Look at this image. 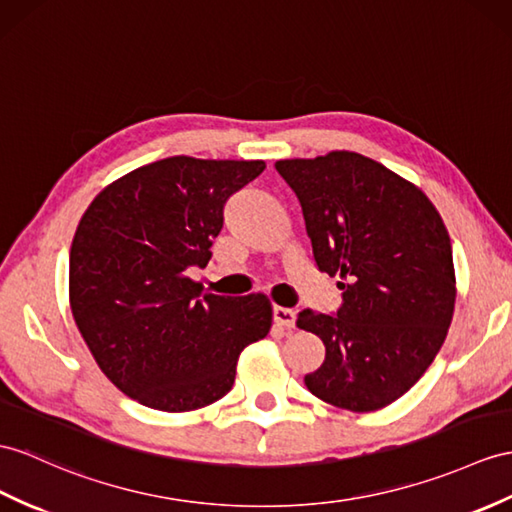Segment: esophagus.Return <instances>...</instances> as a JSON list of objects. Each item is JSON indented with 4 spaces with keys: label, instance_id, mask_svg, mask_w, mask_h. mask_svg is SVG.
Wrapping results in <instances>:
<instances>
[{
    "label": "esophagus",
    "instance_id": "esophagus-1",
    "mask_svg": "<svg viewBox=\"0 0 512 512\" xmlns=\"http://www.w3.org/2000/svg\"><path fill=\"white\" fill-rule=\"evenodd\" d=\"M273 321H276L282 328H295V310L276 306L273 308Z\"/></svg>",
    "mask_w": 512,
    "mask_h": 512
}]
</instances>
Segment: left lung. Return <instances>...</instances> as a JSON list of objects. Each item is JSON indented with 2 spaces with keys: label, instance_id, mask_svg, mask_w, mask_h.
Instances as JSON below:
<instances>
[{
  "label": "left lung",
  "instance_id": "left-lung-1",
  "mask_svg": "<svg viewBox=\"0 0 512 512\" xmlns=\"http://www.w3.org/2000/svg\"><path fill=\"white\" fill-rule=\"evenodd\" d=\"M319 271L339 276L336 315L304 310L297 328L326 345L304 378L326 404L371 413L410 391L439 354L454 317L452 243L419 186L356 152L284 158Z\"/></svg>",
  "mask_w": 512,
  "mask_h": 512
}]
</instances>
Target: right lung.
<instances>
[{"label": "right lung", "instance_id": "1", "mask_svg": "<svg viewBox=\"0 0 512 512\" xmlns=\"http://www.w3.org/2000/svg\"><path fill=\"white\" fill-rule=\"evenodd\" d=\"M265 160L171 156L110 182L82 215L69 304L104 376L139 404L189 413L221 400L247 345L265 339L269 297L204 293L223 204Z\"/></svg>", "mask_w": 512, "mask_h": 512}]
</instances>
